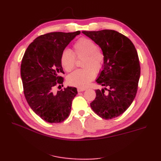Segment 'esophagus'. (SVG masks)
<instances>
[{"label":"esophagus","instance_id":"1","mask_svg":"<svg viewBox=\"0 0 161 161\" xmlns=\"http://www.w3.org/2000/svg\"><path fill=\"white\" fill-rule=\"evenodd\" d=\"M85 90H86V89H85V88H79V87L77 89L78 92H82V91H84Z\"/></svg>","mask_w":161,"mask_h":161}]
</instances>
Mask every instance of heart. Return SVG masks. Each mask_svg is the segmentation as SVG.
<instances>
[{"label":"heart","mask_w":161,"mask_h":161,"mask_svg":"<svg viewBox=\"0 0 161 161\" xmlns=\"http://www.w3.org/2000/svg\"><path fill=\"white\" fill-rule=\"evenodd\" d=\"M74 52L69 49L62 51L60 62L64 69L70 72L75 69L76 58H85L82 67L84 69L76 70L67 77V81L72 86L85 88L95 77L96 73L101 72L105 64V55L96 43L91 39L81 37L73 46Z\"/></svg>","instance_id":"heart-1"}]
</instances>
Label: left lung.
I'll return each mask as SVG.
<instances>
[{"mask_svg":"<svg viewBox=\"0 0 161 161\" xmlns=\"http://www.w3.org/2000/svg\"><path fill=\"white\" fill-rule=\"evenodd\" d=\"M82 32L99 45L105 55L103 70L96 80L105 88L95 91L91 108L105 119L115 118L127 110L138 91L140 66L137 51L129 38L116 31Z\"/></svg>","mask_w":161,"mask_h":161,"instance_id":"left-lung-1","label":"left lung"}]
</instances>
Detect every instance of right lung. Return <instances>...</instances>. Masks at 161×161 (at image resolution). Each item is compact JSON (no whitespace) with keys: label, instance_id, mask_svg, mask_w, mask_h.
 I'll return each mask as SVG.
<instances>
[{"label":"right lung","instance_id":"obj_1","mask_svg":"<svg viewBox=\"0 0 161 161\" xmlns=\"http://www.w3.org/2000/svg\"><path fill=\"white\" fill-rule=\"evenodd\" d=\"M80 31L52 32L37 37L28 46L21 64L23 92L29 105L48 123H60L69 116L75 87L54 91L63 84L64 74L60 62L62 51Z\"/></svg>","mask_w":161,"mask_h":161}]
</instances>
